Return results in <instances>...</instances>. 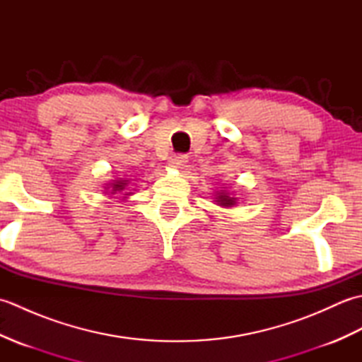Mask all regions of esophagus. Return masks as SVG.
Instances as JSON below:
<instances>
[{"instance_id":"esophagus-1","label":"esophagus","mask_w":362,"mask_h":362,"mask_svg":"<svg viewBox=\"0 0 362 362\" xmlns=\"http://www.w3.org/2000/svg\"><path fill=\"white\" fill-rule=\"evenodd\" d=\"M187 161L188 157L187 156H182V153H177V156H173L171 160H169V166L175 168V169H183L187 166Z\"/></svg>"}]
</instances>
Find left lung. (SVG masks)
<instances>
[{
  "instance_id": "8db88e82",
  "label": "left lung",
  "mask_w": 362,
  "mask_h": 362,
  "mask_svg": "<svg viewBox=\"0 0 362 362\" xmlns=\"http://www.w3.org/2000/svg\"><path fill=\"white\" fill-rule=\"evenodd\" d=\"M214 199H216V201H214V202H216L221 206H233L236 204V201H238V197L232 196L226 189L216 191V197H214Z\"/></svg>"
}]
</instances>
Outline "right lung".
<instances>
[{
  "mask_svg": "<svg viewBox=\"0 0 362 362\" xmlns=\"http://www.w3.org/2000/svg\"><path fill=\"white\" fill-rule=\"evenodd\" d=\"M127 183H129V180H124V179L113 180L112 183H109V187H107V188H112V189H110V191H112V194H115V193H121V191L127 187ZM126 196H127V194H126Z\"/></svg>",
  "mask_w": 362,
  "mask_h": 362,
  "instance_id": "1",
  "label": "right lung"
}]
</instances>
